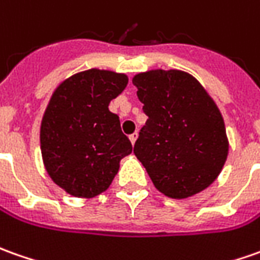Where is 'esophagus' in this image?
Returning a JSON list of instances; mask_svg holds the SVG:
<instances>
[{"mask_svg":"<svg viewBox=\"0 0 260 260\" xmlns=\"http://www.w3.org/2000/svg\"><path fill=\"white\" fill-rule=\"evenodd\" d=\"M137 139H138V134L135 132V134H132V135H129V141H131V144L132 145H135V142H137Z\"/></svg>","mask_w":260,"mask_h":260,"instance_id":"obj_1","label":"esophagus"}]
</instances>
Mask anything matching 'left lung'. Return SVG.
Wrapping results in <instances>:
<instances>
[{
	"label": "left lung",
	"instance_id": "left-lung-1",
	"mask_svg": "<svg viewBox=\"0 0 260 260\" xmlns=\"http://www.w3.org/2000/svg\"><path fill=\"white\" fill-rule=\"evenodd\" d=\"M148 116L134 146L155 188L174 199L206 189L229 151L220 111L197 78L152 70L132 78Z\"/></svg>",
	"mask_w": 260,
	"mask_h": 260
}]
</instances>
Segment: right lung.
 Here are the masks:
<instances>
[{
  "instance_id": "obj_1",
  "label": "right lung",
  "mask_w": 260,
  "mask_h": 260,
  "mask_svg": "<svg viewBox=\"0 0 260 260\" xmlns=\"http://www.w3.org/2000/svg\"><path fill=\"white\" fill-rule=\"evenodd\" d=\"M126 84L125 74L92 68L62 81L49 100L40 132L42 160L51 179L72 197L105 192L132 152L119 116L108 108Z\"/></svg>"
}]
</instances>
